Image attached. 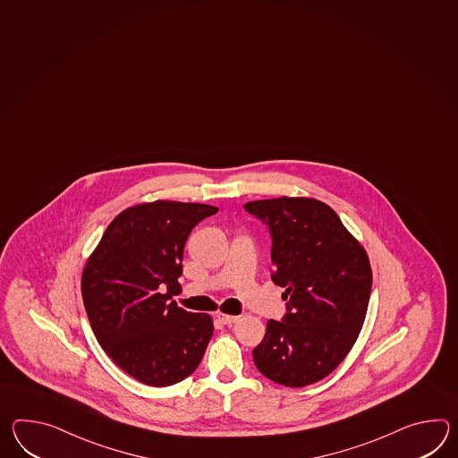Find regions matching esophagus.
<instances>
[{"label": "esophagus", "mask_w": 458, "mask_h": 458, "mask_svg": "<svg viewBox=\"0 0 458 458\" xmlns=\"http://www.w3.org/2000/svg\"><path fill=\"white\" fill-rule=\"evenodd\" d=\"M218 318L224 322L225 326H232V324H236L240 320L238 316H225V314L218 316Z\"/></svg>", "instance_id": "obj_1"}]
</instances>
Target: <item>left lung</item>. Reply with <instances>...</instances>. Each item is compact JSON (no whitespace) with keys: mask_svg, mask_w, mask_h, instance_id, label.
I'll return each mask as SVG.
<instances>
[{"mask_svg":"<svg viewBox=\"0 0 458 458\" xmlns=\"http://www.w3.org/2000/svg\"><path fill=\"white\" fill-rule=\"evenodd\" d=\"M267 226L271 279L284 287V317L269 320L254 365L277 385L302 387L344 361L365 322L371 266L361 244L324 202L281 197L244 205Z\"/></svg>","mask_w":458,"mask_h":458,"instance_id":"left-lung-1","label":"left lung"}]
</instances>
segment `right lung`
Returning <instances> with one entry per match:
<instances>
[{"label": "right lung", "mask_w": 458, "mask_h": 458, "mask_svg": "<svg viewBox=\"0 0 458 458\" xmlns=\"http://www.w3.org/2000/svg\"><path fill=\"white\" fill-rule=\"evenodd\" d=\"M212 205L157 200L123 210L105 230L81 275L93 334L113 361L144 385L171 386L192 375L214 335L207 314L181 293L183 246Z\"/></svg>", "instance_id": "obj_1"}]
</instances>
